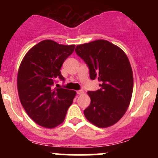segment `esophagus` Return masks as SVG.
Here are the masks:
<instances>
[{
  "instance_id": "34e87169",
  "label": "esophagus",
  "mask_w": 158,
  "mask_h": 158,
  "mask_svg": "<svg viewBox=\"0 0 158 158\" xmlns=\"http://www.w3.org/2000/svg\"><path fill=\"white\" fill-rule=\"evenodd\" d=\"M77 92L78 95H82V94L84 93L83 91H82V90H78L77 92Z\"/></svg>"
}]
</instances>
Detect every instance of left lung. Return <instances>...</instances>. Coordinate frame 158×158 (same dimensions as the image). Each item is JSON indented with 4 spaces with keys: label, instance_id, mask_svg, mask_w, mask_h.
Here are the masks:
<instances>
[{
    "label": "left lung",
    "instance_id": "8db88e82",
    "mask_svg": "<svg viewBox=\"0 0 158 158\" xmlns=\"http://www.w3.org/2000/svg\"><path fill=\"white\" fill-rule=\"evenodd\" d=\"M76 52L88 65L91 79L101 89L89 91L91 103L84 110L87 120L98 128L117 123L125 114L133 92V72L120 47L105 40L76 46Z\"/></svg>",
    "mask_w": 158,
    "mask_h": 158
}]
</instances>
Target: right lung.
<instances>
[{
    "label": "right lung",
    "mask_w": 158,
    "mask_h": 158,
    "mask_svg": "<svg viewBox=\"0 0 158 158\" xmlns=\"http://www.w3.org/2000/svg\"><path fill=\"white\" fill-rule=\"evenodd\" d=\"M75 47L45 40L27 52L19 67L17 90L21 105L35 123L46 128L64 122L76 95V91L52 86L56 79H64L60 69Z\"/></svg>",
    "instance_id": "1"
}]
</instances>
